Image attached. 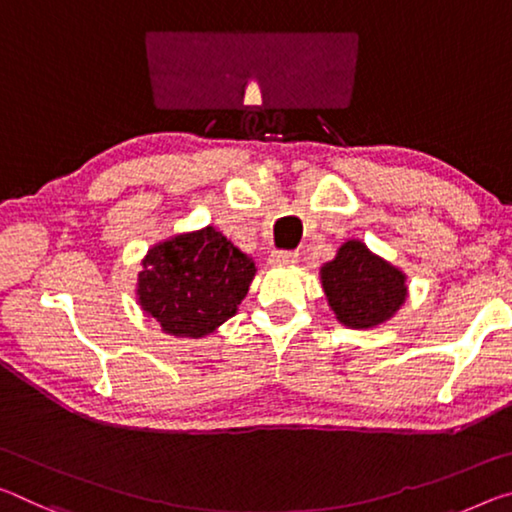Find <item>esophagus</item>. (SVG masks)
I'll return each mask as SVG.
<instances>
[{
    "mask_svg": "<svg viewBox=\"0 0 512 512\" xmlns=\"http://www.w3.org/2000/svg\"><path fill=\"white\" fill-rule=\"evenodd\" d=\"M269 262H271L273 266L296 264V262H298V253H294V250H280V253H271Z\"/></svg>",
    "mask_w": 512,
    "mask_h": 512,
    "instance_id": "obj_1",
    "label": "esophagus"
}]
</instances>
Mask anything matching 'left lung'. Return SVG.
Listing matches in <instances>:
<instances>
[{
	"mask_svg": "<svg viewBox=\"0 0 512 512\" xmlns=\"http://www.w3.org/2000/svg\"><path fill=\"white\" fill-rule=\"evenodd\" d=\"M323 294L335 319L346 328L369 330L383 326L408 298L405 273L367 243L348 239L319 271Z\"/></svg>",
	"mask_w": 512,
	"mask_h": 512,
	"instance_id": "8db88e82",
	"label": "left lung"
}]
</instances>
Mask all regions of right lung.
<instances>
[{
	"mask_svg": "<svg viewBox=\"0 0 512 512\" xmlns=\"http://www.w3.org/2000/svg\"><path fill=\"white\" fill-rule=\"evenodd\" d=\"M136 303L166 335L200 339L237 314L255 278L253 257L216 227L154 243L141 262Z\"/></svg>",
	"mask_w": 512,
	"mask_h": 512,
	"instance_id": "1",
	"label": "right lung"
}]
</instances>
